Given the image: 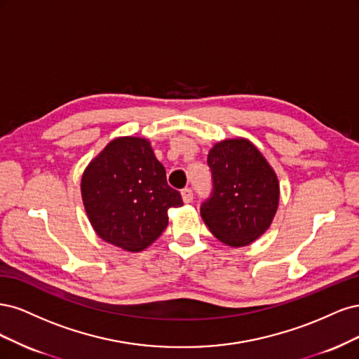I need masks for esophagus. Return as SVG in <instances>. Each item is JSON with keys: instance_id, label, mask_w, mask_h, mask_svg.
I'll use <instances>...</instances> for the list:
<instances>
[{"instance_id": "1", "label": "esophagus", "mask_w": 359, "mask_h": 359, "mask_svg": "<svg viewBox=\"0 0 359 359\" xmlns=\"http://www.w3.org/2000/svg\"><path fill=\"white\" fill-rule=\"evenodd\" d=\"M182 198H183V201L187 203V204L192 203V200H194V192H192V189H191V188H184V189L182 191Z\"/></svg>"}]
</instances>
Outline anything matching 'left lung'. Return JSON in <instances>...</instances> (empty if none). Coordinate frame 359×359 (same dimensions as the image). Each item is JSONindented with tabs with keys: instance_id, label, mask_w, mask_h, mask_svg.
Returning a JSON list of instances; mask_svg holds the SVG:
<instances>
[{
	"instance_id": "left-lung-1",
	"label": "left lung",
	"mask_w": 359,
	"mask_h": 359,
	"mask_svg": "<svg viewBox=\"0 0 359 359\" xmlns=\"http://www.w3.org/2000/svg\"><path fill=\"white\" fill-rule=\"evenodd\" d=\"M213 189L201 204L210 233L231 248L248 246L273 222L279 180L259 150L245 138L216 143L207 156Z\"/></svg>"
}]
</instances>
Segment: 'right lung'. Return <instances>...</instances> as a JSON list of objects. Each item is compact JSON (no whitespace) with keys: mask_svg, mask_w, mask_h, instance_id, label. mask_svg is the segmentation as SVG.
<instances>
[{"mask_svg":"<svg viewBox=\"0 0 359 359\" xmlns=\"http://www.w3.org/2000/svg\"><path fill=\"white\" fill-rule=\"evenodd\" d=\"M82 198L95 233L113 246L140 252L163 234L168 209L183 205L146 138L119 137L82 176Z\"/></svg>","mask_w":359,"mask_h":359,"instance_id":"1","label":"right lung"}]
</instances>
